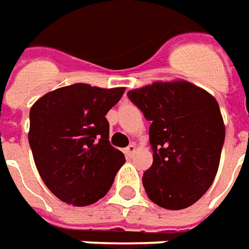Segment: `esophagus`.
I'll list each match as a JSON object with an SVG mask.
<instances>
[{"instance_id": "34e87169", "label": "esophagus", "mask_w": 249, "mask_h": 249, "mask_svg": "<svg viewBox=\"0 0 249 249\" xmlns=\"http://www.w3.org/2000/svg\"><path fill=\"white\" fill-rule=\"evenodd\" d=\"M135 149H137L135 145H128V146L124 149V153L127 154V156H133V154L135 153Z\"/></svg>"}]
</instances>
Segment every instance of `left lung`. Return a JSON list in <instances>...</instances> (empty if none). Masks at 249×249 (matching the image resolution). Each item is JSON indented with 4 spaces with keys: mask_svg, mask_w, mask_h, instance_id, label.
Segmentation results:
<instances>
[{
    "mask_svg": "<svg viewBox=\"0 0 249 249\" xmlns=\"http://www.w3.org/2000/svg\"><path fill=\"white\" fill-rule=\"evenodd\" d=\"M150 121L153 164L142 176L149 199L168 210H181L213 184L225 141L217 100L184 80L156 81L127 92Z\"/></svg>",
    "mask_w": 249,
    "mask_h": 249,
    "instance_id": "8db88e82",
    "label": "left lung"
}]
</instances>
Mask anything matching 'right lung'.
Here are the masks:
<instances>
[{
    "label": "right lung",
    "mask_w": 249,
    "mask_h": 249,
    "mask_svg": "<svg viewBox=\"0 0 249 249\" xmlns=\"http://www.w3.org/2000/svg\"><path fill=\"white\" fill-rule=\"evenodd\" d=\"M124 90L73 84L46 93L31 107L28 141L35 165L65 203L82 207L102 199L126 162L108 141L106 118Z\"/></svg>",
    "instance_id": "1"
}]
</instances>
